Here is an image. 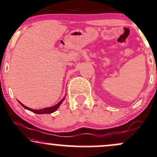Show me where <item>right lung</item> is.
Here are the masks:
<instances>
[{
  "label": "right lung",
  "instance_id": "add662e5",
  "mask_svg": "<svg viewBox=\"0 0 157 157\" xmlns=\"http://www.w3.org/2000/svg\"><path fill=\"white\" fill-rule=\"evenodd\" d=\"M64 98H65V96H64L63 98L58 103V104L54 105V106H51V107H47V108H44V109H31V108H29L27 107V106H25V105H23L22 104L21 102H20L19 101H18V102L20 103V105H21L23 107H24L25 109H28L29 110V111L34 112V113H36V114H51V113H53V112H54L55 111H56L57 109H58V108L59 107L60 105L62 104V103L63 102V101L64 100Z\"/></svg>",
  "mask_w": 157,
  "mask_h": 157
}]
</instances>
